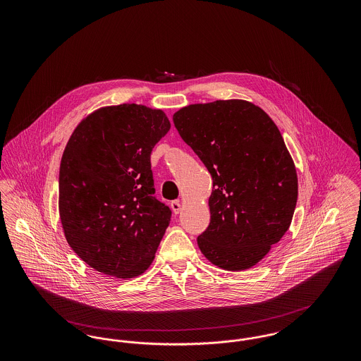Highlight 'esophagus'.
<instances>
[{
    "instance_id": "esophagus-1",
    "label": "esophagus",
    "mask_w": 361,
    "mask_h": 361,
    "mask_svg": "<svg viewBox=\"0 0 361 361\" xmlns=\"http://www.w3.org/2000/svg\"><path fill=\"white\" fill-rule=\"evenodd\" d=\"M171 207H172L173 212L177 215L178 212H180V209H181V204H180V202L178 200H174L171 203Z\"/></svg>"
}]
</instances>
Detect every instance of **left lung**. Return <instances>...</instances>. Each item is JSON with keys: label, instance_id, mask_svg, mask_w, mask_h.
<instances>
[{"label": "left lung", "instance_id": "obj_1", "mask_svg": "<svg viewBox=\"0 0 361 361\" xmlns=\"http://www.w3.org/2000/svg\"><path fill=\"white\" fill-rule=\"evenodd\" d=\"M173 121L212 177L202 253L226 271L255 267L290 228L298 200L295 164L277 126L245 100L190 104Z\"/></svg>", "mask_w": 361, "mask_h": 361}]
</instances>
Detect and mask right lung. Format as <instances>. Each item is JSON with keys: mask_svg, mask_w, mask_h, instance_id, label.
Here are the masks:
<instances>
[{"mask_svg": "<svg viewBox=\"0 0 361 361\" xmlns=\"http://www.w3.org/2000/svg\"><path fill=\"white\" fill-rule=\"evenodd\" d=\"M171 130L161 109L103 106L75 127L61 159L59 216L75 255L116 279L153 262L172 211L157 200L150 154Z\"/></svg>", "mask_w": 361, "mask_h": 361, "instance_id": "add662e5", "label": "right lung"}]
</instances>
